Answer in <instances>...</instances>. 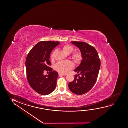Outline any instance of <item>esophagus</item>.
<instances>
[{
    "instance_id": "esophagus-1",
    "label": "esophagus",
    "mask_w": 128,
    "mask_h": 128,
    "mask_svg": "<svg viewBox=\"0 0 128 128\" xmlns=\"http://www.w3.org/2000/svg\"><path fill=\"white\" fill-rule=\"evenodd\" d=\"M58 75L59 76H62L64 75V74H62V73H60L58 74Z\"/></svg>"
}]
</instances>
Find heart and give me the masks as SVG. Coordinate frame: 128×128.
Returning a JSON list of instances; mask_svg holds the SVG:
<instances>
[{
    "label": "heart",
    "mask_w": 128,
    "mask_h": 128,
    "mask_svg": "<svg viewBox=\"0 0 128 128\" xmlns=\"http://www.w3.org/2000/svg\"><path fill=\"white\" fill-rule=\"evenodd\" d=\"M62 49L64 52L67 54H70L73 52L74 48L73 46L68 44H66L62 47ZM56 50L53 52L51 54V60H53L54 58V55ZM71 58L76 63H79L82 59V53L80 51H75L72 53ZM74 68V63L70 61H60L57 63L54 66V69L58 72L66 74Z\"/></svg>",
    "instance_id": "1"
}]
</instances>
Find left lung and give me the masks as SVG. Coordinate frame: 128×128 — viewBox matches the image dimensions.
I'll use <instances>...</instances> for the list:
<instances>
[{"mask_svg":"<svg viewBox=\"0 0 128 128\" xmlns=\"http://www.w3.org/2000/svg\"><path fill=\"white\" fill-rule=\"evenodd\" d=\"M71 42L79 48L82 54V60L79 66L74 70L79 74L76 75L74 81L69 82L68 88L76 94H84L90 90L96 82L100 61L94 47L82 42Z\"/></svg>","mask_w":128,"mask_h":128,"instance_id":"8db88e82","label":"left lung"}]
</instances>
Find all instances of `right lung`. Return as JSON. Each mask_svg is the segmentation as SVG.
I'll use <instances>...</instances> for the list:
<instances>
[{"instance_id":"1","label":"right lung","mask_w":128,"mask_h":128,"mask_svg":"<svg viewBox=\"0 0 128 128\" xmlns=\"http://www.w3.org/2000/svg\"><path fill=\"white\" fill-rule=\"evenodd\" d=\"M60 44L58 42L42 41L34 46L26 56L25 65L28 83L40 94H49L56 89L58 74L49 66V58L52 51ZM45 70L50 74L44 76Z\"/></svg>"}]
</instances>
